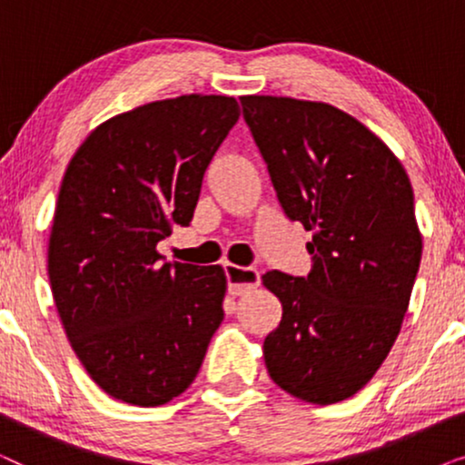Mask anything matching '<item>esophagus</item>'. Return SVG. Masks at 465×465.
<instances>
[{
	"label": "esophagus",
	"instance_id": "1",
	"mask_svg": "<svg viewBox=\"0 0 465 465\" xmlns=\"http://www.w3.org/2000/svg\"><path fill=\"white\" fill-rule=\"evenodd\" d=\"M228 279V294L243 296L260 285V272L256 269H241L237 264H224Z\"/></svg>",
	"mask_w": 465,
	"mask_h": 465
}]
</instances>
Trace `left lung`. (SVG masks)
I'll return each instance as SVG.
<instances>
[{"instance_id":"1","label":"left lung","mask_w":465,"mask_h":465,"mask_svg":"<svg viewBox=\"0 0 465 465\" xmlns=\"http://www.w3.org/2000/svg\"><path fill=\"white\" fill-rule=\"evenodd\" d=\"M241 105L285 215L313 232L307 277H262L283 307L266 371L304 402H341L379 371L409 309L423 247L411 180L339 107L271 94Z\"/></svg>"}]
</instances>
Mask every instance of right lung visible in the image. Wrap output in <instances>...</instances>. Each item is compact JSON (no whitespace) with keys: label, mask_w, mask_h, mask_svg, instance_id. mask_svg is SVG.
I'll list each match as a JSON object with an SVG mask.
<instances>
[{"label":"right lung","mask_w":465,"mask_h":465,"mask_svg":"<svg viewBox=\"0 0 465 465\" xmlns=\"http://www.w3.org/2000/svg\"><path fill=\"white\" fill-rule=\"evenodd\" d=\"M239 114L222 94L154 101L99 124L67 164L50 288L82 366L120 402L161 406L186 391L224 320V269L164 262L156 245L190 226Z\"/></svg>","instance_id":"1"}]
</instances>
